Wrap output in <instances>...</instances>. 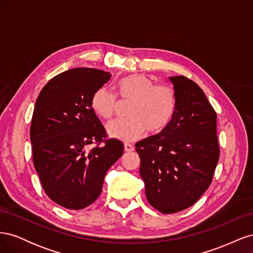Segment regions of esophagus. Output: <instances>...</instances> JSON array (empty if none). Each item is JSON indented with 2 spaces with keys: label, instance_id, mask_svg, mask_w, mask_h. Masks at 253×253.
<instances>
[{
  "label": "esophagus",
  "instance_id": "34e87169",
  "mask_svg": "<svg viewBox=\"0 0 253 253\" xmlns=\"http://www.w3.org/2000/svg\"><path fill=\"white\" fill-rule=\"evenodd\" d=\"M125 150H126V152H132V151H134L133 144L128 143V142H126V143H125Z\"/></svg>",
  "mask_w": 253,
  "mask_h": 253
}]
</instances>
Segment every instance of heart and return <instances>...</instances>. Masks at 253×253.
Returning <instances> with one entry per match:
<instances>
[{
    "label": "heart",
    "mask_w": 253,
    "mask_h": 253,
    "mask_svg": "<svg viewBox=\"0 0 253 253\" xmlns=\"http://www.w3.org/2000/svg\"><path fill=\"white\" fill-rule=\"evenodd\" d=\"M118 94L122 100L133 101L127 111L128 118L109 122L106 131L124 141L139 138L147 131L158 133L171 121L177 103L175 89L170 84L157 83L144 75H129L118 81ZM90 105L103 119H110L118 105L117 95L99 87L91 96Z\"/></svg>",
    "instance_id": "1"
}]
</instances>
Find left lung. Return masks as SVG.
<instances>
[{
  "instance_id": "left-lung-1",
  "label": "left lung",
  "mask_w": 253,
  "mask_h": 253,
  "mask_svg": "<svg viewBox=\"0 0 253 253\" xmlns=\"http://www.w3.org/2000/svg\"><path fill=\"white\" fill-rule=\"evenodd\" d=\"M170 80L177 97L171 121L135 144L145 196L165 214L185 210L200 200L219 159L217 115L203 89L185 76Z\"/></svg>"
}]
</instances>
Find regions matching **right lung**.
<instances>
[{"instance_id": "obj_1", "label": "right lung", "mask_w": 253, "mask_h": 253, "mask_svg": "<svg viewBox=\"0 0 253 253\" xmlns=\"http://www.w3.org/2000/svg\"><path fill=\"white\" fill-rule=\"evenodd\" d=\"M111 74L79 67L57 75L38 97L30 126L33 162L52 202L81 210L101 194L104 176L124 154L90 105L95 90ZM95 147L89 150V145Z\"/></svg>"}]
</instances>
